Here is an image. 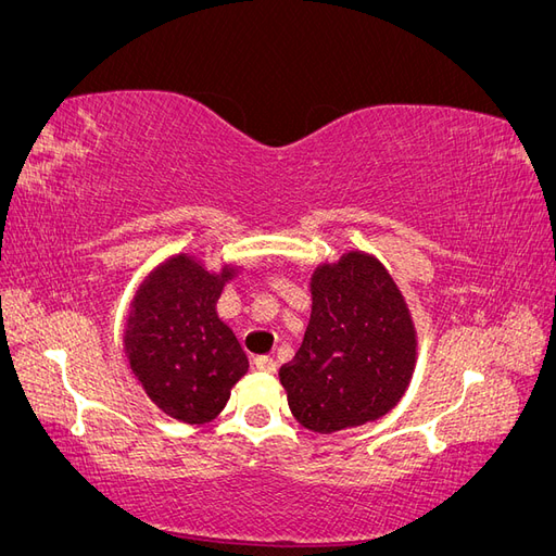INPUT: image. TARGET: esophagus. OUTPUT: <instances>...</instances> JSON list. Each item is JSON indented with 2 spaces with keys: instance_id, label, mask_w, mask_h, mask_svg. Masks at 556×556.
Listing matches in <instances>:
<instances>
[{
  "instance_id": "1",
  "label": "esophagus",
  "mask_w": 556,
  "mask_h": 556,
  "mask_svg": "<svg viewBox=\"0 0 556 556\" xmlns=\"http://www.w3.org/2000/svg\"><path fill=\"white\" fill-rule=\"evenodd\" d=\"M255 368L257 371H264V374H276V359L274 357H266V355H260L255 357Z\"/></svg>"
}]
</instances>
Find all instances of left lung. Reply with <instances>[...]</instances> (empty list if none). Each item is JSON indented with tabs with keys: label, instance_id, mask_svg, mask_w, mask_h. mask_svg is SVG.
Returning a JSON list of instances; mask_svg holds the SVG:
<instances>
[{
	"label": "left lung",
	"instance_id": "left-lung-1",
	"mask_svg": "<svg viewBox=\"0 0 556 556\" xmlns=\"http://www.w3.org/2000/svg\"><path fill=\"white\" fill-rule=\"evenodd\" d=\"M311 294L304 343L280 368L290 410L317 433L374 422L406 394L415 371L406 299L387 268L359 250L319 264Z\"/></svg>",
	"mask_w": 556,
	"mask_h": 556
}]
</instances>
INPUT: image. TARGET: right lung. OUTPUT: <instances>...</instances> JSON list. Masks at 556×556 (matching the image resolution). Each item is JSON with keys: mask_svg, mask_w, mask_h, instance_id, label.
<instances>
[{"mask_svg": "<svg viewBox=\"0 0 556 556\" xmlns=\"http://www.w3.org/2000/svg\"><path fill=\"white\" fill-rule=\"evenodd\" d=\"M237 268L206 271L174 255L150 274L131 301L125 352L134 378L160 410L185 425H206L227 406L248 357L215 304Z\"/></svg>", "mask_w": 556, "mask_h": 556, "instance_id": "1", "label": "right lung"}]
</instances>
